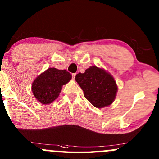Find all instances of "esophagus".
Returning <instances> with one entry per match:
<instances>
[{
  "mask_svg": "<svg viewBox=\"0 0 159 159\" xmlns=\"http://www.w3.org/2000/svg\"><path fill=\"white\" fill-rule=\"evenodd\" d=\"M76 75H77V74H76V73H75V74H73V75H72V77H73V80H75V77H76Z\"/></svg>",
  "mask_w": 159,
  "mask_h": 159,
  "instance_id": "34e87169",
  "label": "esophagus"
}]
</instances>
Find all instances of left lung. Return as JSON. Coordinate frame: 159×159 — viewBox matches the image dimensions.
<instances>
[{"mask_svg": "<svg viewBox=\"0 0 159 159\" xmlns=\"http://www.w3.org/2000/svg\"><path fill=\"white\" fill-rule=\"evenodd\" d=\"M75 80L83 90L84 97L95 108L110 106L116 98L118 91L116 82L103 68L91 66L84 73L77 74Z\"/></svg>", "mask_w": 159, "mask_h": 159, "instance_id": "1", "label": "left lung"}]
</instances>
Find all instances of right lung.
I'll return each mask as SVG.
<instances>
[{"label": "right lung", "mask_w": 159, "mask_h": 159, "mask_svg": "<svg viewBox=\"0 0 159 159\" xmlns=\"http://www.w3.org/2000/svg\"><path fill=\"white\" fill-rule=\"evenodd\" d=\"M72 76L65 69L48 68L37 77L32 83V92L37 101L47 105L59 96L62 86L70 81Z\"/></svg>", "instance_id": "1"}]
</instances>
